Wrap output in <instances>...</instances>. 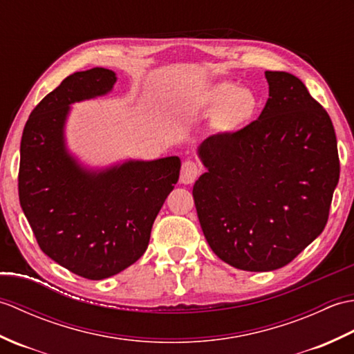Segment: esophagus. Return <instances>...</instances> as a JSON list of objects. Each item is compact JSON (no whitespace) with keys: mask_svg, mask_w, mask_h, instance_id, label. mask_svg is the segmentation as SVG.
<instances>
[{"mask_svg":"<svg viewBox=\"0 0 354 354\" xmlns=\"http://www.w3.org/2000/svg\"><path fill=\"white\" fill-rule=\"evenodd\" d=\"M201 165L193 161V160H187L183 162L181 167V176H179V181L183 184H192L198 179V176L201 175Z\"/></svg>","mask_w":354,"mask_h":354,"instance_id":"1","label":"esophagus"}]
</instances>
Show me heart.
Wrapping results in <instances>:
<instances>
[{"mask_svg":"<svg viewBox=\"0 0 354 354\" xmlns=\"http://www.w3.org/2000/svg\"><path fill=\"white\" fill-rule=\"evenodd\" d=\"M208 103L217 109H222L221 122L230 127L250 120L259 106L257 97L231 82L216 85L208 93Z\"/></svg>","mask_w":354,"mask_h":354,"instance_id":"obj_1","label":"heart"}]
</instances>
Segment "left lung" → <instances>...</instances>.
<instances>
[{
  "mask_svg": "<svg viewBox=\"0 0 354 354\" xmlns=\"http://www.w3.org/2000/svg\"><path fill=\"white\" fill-rule=\"evenodd\" d=\"M265 74L260 117L202 142L208 171L193 187L209 248L251 272L286 266L321 234L341 169L327 111L298 77Z\"/></svg>",
  "mask_w": 354,
  "mask_h": 354,
  "instance_id": "left-lung-1",
  "label": "left lung"
}]
</instances>
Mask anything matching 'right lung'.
Listing matches in <instances>:
<instances>
[{
	"label": "right lung",
	"mask_w": 354,
	"mask_h": 354,
	"mask_svg": "<svg viewBox=\"0 0 354 354\" xmlns=\"http://www.w3.org/2000/svg\"><path fill=\"white\" fill-rule=\"evenodd\" d=\"M114 84L115 74L106 68L71 74L36 104L21 138L19 204L36 242L88 280L122 272L145 254L181 169V160L169 156L91 173L65 152L70 104L106 94Z\"/></svg>",
	"instance_id": "add662e5"
}]
</instances>
